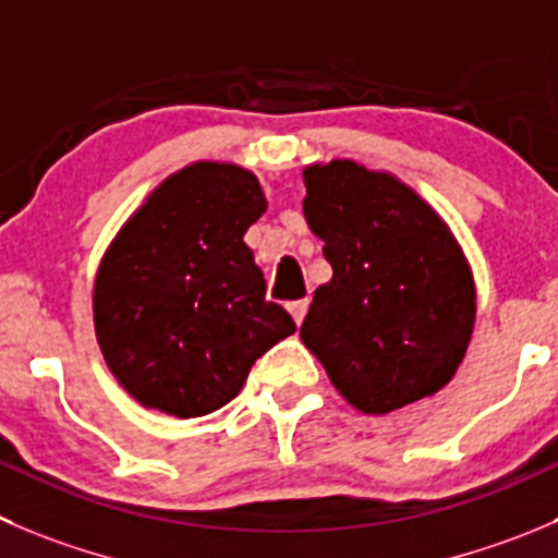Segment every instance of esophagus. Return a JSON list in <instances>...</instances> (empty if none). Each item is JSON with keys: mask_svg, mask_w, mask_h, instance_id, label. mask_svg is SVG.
Returning <instances> with one entry per match:
<instances>
[{"mask_svg": "<svg viewBox=\"0 0 558 558\" xmlns=\"http://www.w3.org/2000/svg\"><path fill=\"white\" fill-rule=\"evenodd\" d=\"M286 307H289V313L294 316V322L302 324V318H305V313H307V300H294V302H289Z\"/></svg>", "mask_w": 558, "mask_h": 558, "instance_id": "1", "label": "esophagus"}]
</instances>
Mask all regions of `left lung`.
Masks as SVG:
<instances>
[{"label": "left lung", "mask_w": 558, "mask_h": 558, "mask_svg": "<svg viewBox=\"0 0 558 558\" xmlns=\"http://www.w3.org/2000/svg\"><path fill=\"white\" fill-rule=\"evenodd\" d=\"M307 226L332 280L300 338L354 409L387 414L439 392L477 313L474 278L445 220L409 185L354 160L305 169Z\"/></svg>", "instance_id": "obj_1"}]
</instances>
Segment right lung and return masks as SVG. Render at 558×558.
<instances>
[{
	"label": "right lung",
	"instance_id": "right-lung-1",
	"mask_svg": "<svg viewBox=\"0 0 558 558\" xmlns=\"http://www.w3.org/2000/svg\"><path fill=\"white\" fill-rule=\"evenodd\" d=\"M267 209L234 163L171 174L122 226L95 278V332L117 381L187 420L236 398L253 362L296 329L267 302L245 231Z\"/></svg>",
	"mask_w": 558,
	"mask_h": 558
}]
</instances>
